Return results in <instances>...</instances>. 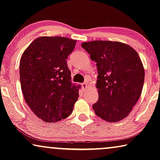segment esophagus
<instances>
[{
	"label": "esophagus",
	"instance_id": "34e87169",
	"mask_svg": "<svg viewBox=\"0 0 160 160\" xmlns=\"http://www.w3.org/2000/svg\"><path fill=\"white\" fill-rule=\"evenodd\" d=\"M88 87V83H86V82H83L82 84V88L83 91H85L86 89H87Z\"/></svg>",
	"mask_w": 160,
	"mask_h": 160
}]
</instances>
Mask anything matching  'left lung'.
Returning <instances> with one entry per match:
<instances>
[{
  "label": "left lung",
  "instance_id": "1",
  "mask_svg": "<svg viewBox=\"0 0 160 160\" xmlns=\"http://www.w3.org/2000/svg\"><path fill=\"white\" fill-rule=\"evenodd\" d=\"M82 47L97 63L99 99L92 105L95 114L108 122L122 120L142 90L144 70L138 52L130 45L108 40L85 42Z\"/></svg>",
  "mask_w": 160,
  "mask_h": 160
}]
</instances>
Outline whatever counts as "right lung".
<instances>
[{"instance_id":"obj_1","label":"right lung","mask_w":160,"mask_h":160,"mask_svg":"<svg viewBox=\"0 0 160 160\" xmlns=\"http://www.w3.org/2000/svg\"><path fill=\"white\" fill-rule=\"evenodd\" d=\"M75 43L76 40L65 37L42 36L22 55L20 80L25 100L45 122H56L68 118L79 97L66 61Z\"/></svg>"}]
</instances>
